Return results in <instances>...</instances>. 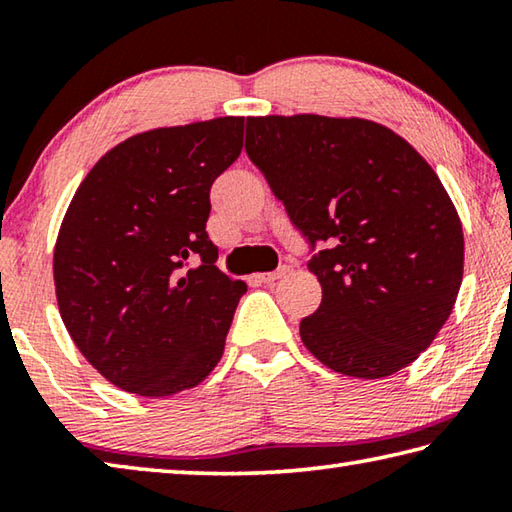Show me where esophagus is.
Listing matches in <instances>:
<instances>
[{
    "instance_id": "1",
    "label": "esophagus",
    "mask_w": 512,
    "mask_h": 512,
    "mask_svg": "<svg viewBox=\"0 0 512 512\" xmlns=\"http://www.w3.org/2000/svg\"><path fill=\"white\" fill-rule=\"evenodd\" d=\"M291 273V266H280V268H275V271H271V273H262V275H257V280L259 282H264V284H273V282H277V280H282V277H287Z\"/></svg>"
}]
</instances>
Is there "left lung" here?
<instances>
[{"label": "left lung", "instance_id": "obj_1", "mask_svg": "<svg viewBox=\"0 0 512 512\" xmlns=\"http://www.w3.org/2000/svg\"><path fill=\"white\" fill-rule=\"evenodd\" d=\"M246 153L323 250V302L300 339L327 368L381 379L427 350L463 282V225L427 160L391 128L320 115L248 117Z\"/></svg>", "mask_w": 512, "mask_h": 512}]
</instances>
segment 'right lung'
I'll list each match as a JSON object with an SVG mask.
<instances>
[{
	"label": "right lung",
	"instance_id": "1",
	"mask_svg": "<svg viewBox=\"0 0 512 512\" xmlns=\"http://www.w3.org/2000/svg\"><path fill=\"white\" fill-rule=\"evenodd\" d=\"M241 146L244 117L128 137L67 207L54 250L60 316L83 357L128 393L187 391L221 359L248 287L214 266L205 223L212 183Z\"/></svg>",
	"mask_w": 512,
	"mask_h": 512
}]
</instances>
